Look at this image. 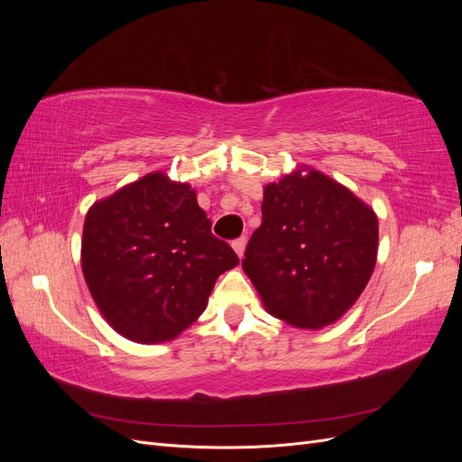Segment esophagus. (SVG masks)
<instances>
[{"instance_id": "obj_1", "label": "esophagus", "mask_w": 462, "mask_h": 462, "mask_svg": "<svg viewBox=\"0 0 462 462\" xmlns=\"http://www.w3.org/2000/svg\"><path fill=\"white\" fill-rule=\"evenodd\" d=\"M231 245H233V250L236 253V256L243 258L245 248H246V239H245V236H239V239H235Z\"/></svg>"}]
</instances>
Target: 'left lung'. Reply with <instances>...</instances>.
<instances>
[{
    "mask_svg": "<svg viewBox=\"0 0 462 462\" xmlns=\"http://www.w3.org/2000/svg\"><path fill=\"white\" fill-rule=\"evenodd\" d=\"M375 256L374 209L331 177L297 167L263 187L262 226L243 270L273 318L319 329L356 302Z\"/></svg>",
    "mask_w": 462,
    "mask_h": 462,
    "instance_id": "left-lung-1",
    "label": "left lung"
}]
</instances>
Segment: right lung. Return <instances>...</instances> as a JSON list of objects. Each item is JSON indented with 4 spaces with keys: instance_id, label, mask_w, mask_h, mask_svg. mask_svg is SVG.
I'll return each mask as SVG.
<instances>
[{
    "instance_id": "1",
    "label": "right lung",
    "mask_w": 462,
    "mask_h": 462,
    "mask_svg": "<svg viewBox=\"0 0 462 462\" xmlns=\"http://www.w3.org/2000/svg\"><path fill=\"white\" fill-rule=\"evenodd\" d=\"M80 262L107 324L150 345L194 324L239 258L212 235L194 189L153 171L88 209Z\"/></svg>"
}]
</instances>
